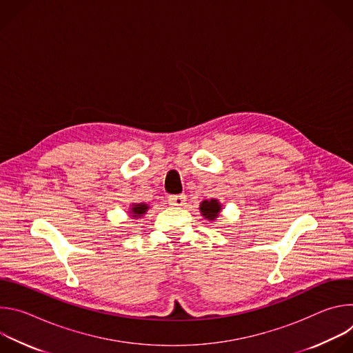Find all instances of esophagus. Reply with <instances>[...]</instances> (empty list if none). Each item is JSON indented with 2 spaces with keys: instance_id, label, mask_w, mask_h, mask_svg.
Masks as SVG:
<instances>
[{
  "instance_id": "34e87169",
  "label": "esophagus",
  "mask_w": 353,
  "mask_h": 353,
  "mask_svg": "<svg viewBox=\"0 0 353 353\" xmlns=\"http://www.w3.org/2000/svg\"><path fill=\"white\" fill-rule=\"evenodd\" d=\"M185 203H187V196L184 194L169 196V204L173 207H184Z\"/></svg>"
}]
</instances>
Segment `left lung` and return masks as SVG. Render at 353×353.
I'll list each match as a JSON object with an SVG mask.
<instances>
[{"label":"left lung","mask_w":353,"mask_h":353,"mask_svg":"<svg viewBox=\"0 0 353 353\" xmlns=\"http://www.w3.org/2000/svg\"><path fill=\"white\" fill-rule=\"evenodd\" d=\"M199 212L207 221L215 222L221 212H222V204L219 203V199L211 198V199H204L203 203L199 204Z\"/></svg>","instance_id":"8db88e82"}]
</instances>
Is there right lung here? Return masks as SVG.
I'll list each match as a JSON object with an SVG mask.
<instances>
[{"mask_svg": "<svg viewBox=\"0 0 353 353\" xmlns=\"http://www.w3.org/2000/svg\"><path fill=\"white\" fill-rule=\"evenodd\" d=\"M148 210H149V205H148V204H145V203L131 204V205H130V211H128V214H130V216H131L132 219H138V218L143 216V215L148 212Z\"/></svg>", "mask_w": 353, "mask_h": 353, "instance_id": "right-lung-1", "label": "right lung"}]
</instances>
